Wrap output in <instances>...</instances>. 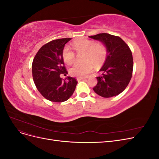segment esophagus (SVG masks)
Masks as SVG:
<instances>
[{"label":"esophagus","instance_id":"34e87169","mask_svg":"<svg viewBox=\"0 0 159 159\" xmlns=\"http://www.w3.org/2000/svg\"><path fill=\"white\" fill-rule=\"evenodd\" d=\"M85 78H77V80H78V81H80V80H85Z\"/></svg>","mask_w":159,"mask_h":159}]
</instances>
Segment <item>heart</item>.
<instances>
[{"label":"heart","instance_id":"b5f03b06","mask_svg":"<svg viewBox=\"0 0 159 159\" xmlns=\"http://www.w3.org/2000/svg\"><path fill=\"white\" fill-rule=\"evenodd\" d=\"M71 46L76 52H83L81 60L84 61L71 67L70 70L71 75L83 78L92 71L93 66L96 69L100 68L106 61L107 48L102 42H96L88 38H80L73 41ZM62 57L66 64L71 65L75 61V54L66 46L62 51Z\"/></svg>","mask_w":159,"mask_h":159}]
</instances>
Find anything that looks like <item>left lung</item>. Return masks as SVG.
<instances>
[{
  "label": "left lung",
  "mask_w": 159,
  "mask_h": 159,
  "mask_svg": "<svg viewBox=\"0 0 159 159\" xmlns=\"http://www.w3.org/2000/svg\"><path fill=\"white\" fill-rule=\"evenodd\" d=\"M102 42L107 48L106 61L97 77L98 84L93 88L103 98L117 95L125 89L133 74V59L128 45L121 38L107 33L89 36Z\"/></svg>",
  "instance_id": "obj_1"
}]
</instances>
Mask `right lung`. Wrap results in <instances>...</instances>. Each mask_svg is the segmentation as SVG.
<instances>
[{"label": "right lung", "instance_id": "obj_1", "mask_svg": "<svg viewBox=\"0 0 159 159\" xmlns=\"http://www.w3.org/2000/svg\"><path fill=\"white\" fill-rule=\"evenodd\" d=\"M71 38L52 40L38 50L32 61V77L36 88L43 97L54 102L68 100L75 89L76 79L67 77V80L60 75L67 74L62 51Z\"/></svg>", "mask_w": 159, "mask_h": 159}]
</instances>
